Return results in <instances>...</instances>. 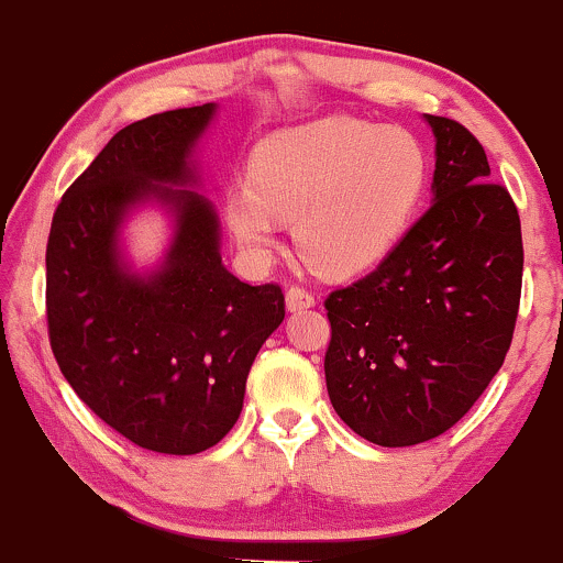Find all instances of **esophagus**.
Here are the masks:
<instances>
[{
	"instance_id": "esophagus-1",
	"label": "esophagus",
	"mask_w": 563,
	"mask_h": 563,
	"mask_svg": "<svg viewBox=\"0 0 563 563\" xmlns=\"http://www.w3.org/2000/svg\"><path fill=\"white\" fill-rule=\"evenodd\" d=\"M286 307L290 309V312H299V309L314 307V294L303 286H290L286 290Z\"/></svg>"
}]
</instances>
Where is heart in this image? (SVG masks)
Wrapping results in <instances>:
<instances>
[{"label":"heart","mask_w":563,"mask_h":563,"mask_svg":"<svg viewBox=\"0 0 563 563\" xmlns=\"http://www.w3.org/2000/svg\"><path fill=\"white\" fill-rule=\"evenodd\" d=\"M426 179L429 156L416 134L333 115L256 142L224 219L254 260L275 251L277 222H294L303 262L320 275L349 277L397 249Z\"/></svg>","instance_id":"1"}]
</instances>
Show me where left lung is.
I'll return each mask as SVG.
<instances>
[{"instance_id": "1", "label": "left lung", "mask_w": 563, "mask_h": 563, "mask_svg": "<svg viewBox=\"0 0 563 563\" xmlns=\"http://www.w3.org/2000/svg\"><path fill=\"white\" fill-rule=\"evenodd\" d=\"M426 121L434 203L371 275L325 299L328 397L380 448L429 442L466 416L506 360L521 299L514 198L489 183L487 153L466 126Z\"/></svg>"}]
</instances>
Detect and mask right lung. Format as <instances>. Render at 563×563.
I'll use <instances>...</instances> for the list:
<instances>
[{
  "mask_svg": "<svg viewBox=\"0 0 563 563\" xmlns=\"http://www.w3.org/2000/svg\"><path fill=\"white\" fill-rule=\"evenodd\" d=\"M214 102L147 115L113 134L57 203L47 241V331L63 376L97 418L129 442L196 455L243 410L245 378L286 318L275 283L249 286L219 256L192 147ZM156 197L178 217L165 267L134 276L114 235L132 205Z\"/></svg>",
  "mask_w": 563,
  "mask_h": 563,
  "instance_id": "right-lung-1",
  "label": "right lung"
}]
</instances>
